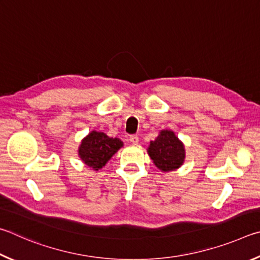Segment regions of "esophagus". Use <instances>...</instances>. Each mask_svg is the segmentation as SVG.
I'll return each instance as SVG.
<instances>
[{
  "label": "esophagus",
  "instance_id": "1",
  "mask_svg": "<svg viewBox=\"0 0 260 260\" xmlns=\"http://www.w3.org/2000/svg\"><path fill=\"white\" fill-rule=\"evenodd\" d=\"M130 142L133 143V144H138V142H139V138H138V136H130Z\"/></svg>",
  "mask_w": 260,
  "mask_h": 260
}]
</instances>
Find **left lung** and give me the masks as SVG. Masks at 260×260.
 <instances>
[{"label":"left lung","instance_id":"8db88e82","mask_svg":"<svg viewBox=\"0 0 260 260\" xmlns=\"http://www.w3.org/2000/svg\"><path fill=\"white\" fill-rule=\"evenodd\" d=\"M149 157L162 172L175 171L184 165L186 152L181 140L172 130H161L147 148Z\"/></svg>","mask_w":260,"mask_h":260}]
</instances>
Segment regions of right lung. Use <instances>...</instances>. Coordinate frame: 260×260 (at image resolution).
<instances>
[{"instance_id": "1", "label": "right lung", "mask_w": 260, "mask_h": 260, "mask_svg": "<svg viewBox=\"0 0 260 260\" xmlns=\"http://www.w3.org/2000/svg\"><path fill=\"white\" fill-rule=\"evenodd\" d=\"M121 147H123L121 139L109 137L102 131L92 130L81 140L77 153L86 167L98 171L106 166V163Z\"/></svg>"}]
</instances>
